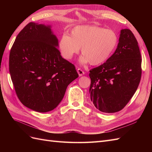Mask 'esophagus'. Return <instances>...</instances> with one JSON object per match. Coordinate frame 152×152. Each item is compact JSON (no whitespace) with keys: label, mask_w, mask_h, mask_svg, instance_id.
I'll list each match as a JSON object with an SVG mask.
<instances>
[{"label":"esophagus","mask_w":152,"mask_h":152,"mask_svg":"<svg viewBox=\"0 0 152 152\" xmlns=\"http://www.w3.org/2000/svg\"><path fill=\"white\" fill-rule=\"evenodd\" d=\"M77 72L78 73H79V75L80 77V76H82L84 74V72L82 70V69L80 68H78L77 69Z\"/></svg>","instance_id":"34e87169"}]
</instances>
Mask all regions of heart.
Listing matches in <instances>:
<instances>
[{"mask_svg": "<svg viewBox=\"0 0 152 152\" xmlns=\"http://www.w3.org/2000/svg\"><path fill=\"white\" fill-rule=\"evenodd\" d=\"M118 43V36L113 30L84 25L73 28L68 35L64 34L59 40L58 46L63 57L66 59H71L81 48L80 62L99 65L111 56Z\"/></svg>", "mask_w": 152, "mask_h": 152, "instance_id": "obj_1", "label": "heart"}]
</instances>
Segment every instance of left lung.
Segmentation results:
<instances>
[{"mask_svg":"<svg viewBox=\"0 0 152 152\" xmlns=\"http://www.w3.org/2000/svg\"><path fill=\"white\" fill-rule=\"evenodd\" d=\"M141 56L129 29H122L115 53L89 71L91 102L104 113L121 111L134 94L141 77Z\"/></svg>","mask_w":152,"mask_h":152,"instance_id":"left-lung-1","label":"left lung"}]
</instances>
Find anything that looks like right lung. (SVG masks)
Wrapping results in <instances>:
<instances>
[{
  "instance_id": "obj_1",
  "label": "right lung",
  "mask_w": 152,
  "mask_h": 152,
  "mask_svg": "<svg viewBox=\"0 0 152 152\" xmlns=\"http://www.w3.org/2000/svg\"><path fill=\"white\" fill-rule=\"evenodd\" d=\"M49 26L30 22L17 35L9 67L16 95L34 111H51L68 86L79 77L74 65L63 58Z\"/></svg>"
}]
</instances>
